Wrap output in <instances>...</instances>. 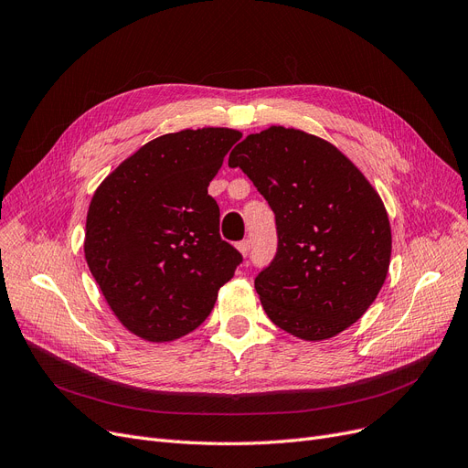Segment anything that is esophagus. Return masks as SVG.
Listing matches in <instances>:
<instances>
[{
    "label": "esophagus",
    "instance_id": "esophagus-1",
    "mask_svg": "<svg viewBox=\"0 0 468 468\" xmlns=\"http://www.w3.org/2000/svg\"><path fill=\"white\" fill-rule=\"evenodd\" d=\"M250 250H251V246H250V239H241L239 244H238V251L244 255V257H248L250 255Z\"/></svg>",
    "mask_w": 468,
    "mask_h": 468
}]
</instances>
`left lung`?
<instances>
[{
    "label": "left lung",
    "mask_w": 468,
    "mask_h": 468,
    "mask_svg": "<svg viewBox=\"0 0 468 468\" xmlns=\"http://www.w3.org/2000/svg\"><path fill=\"white\" fill-rule=\"evenodd\" d=\"M229 166L274 211L276 255L255 278L269 319L307 342L357 323L391 255L386 207L363 173L330 142L284 126L250 134Z\"/></svg>",
    "instance_id": "obj_1"
}]
</instances>
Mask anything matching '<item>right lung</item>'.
Segmentation results:
<instances>
[{
	"mask_svg": "<svg viewBox=\"0 0 468 468\" xmlns=\"http://www.w3.org/2000/svg\"><path fill=\"white\" fill-rule=\"evenodd\" d=\"M232 128L165 134L122 161L96 190L86 217L84 255L117 319L147 342H173L215 307L241 255L218 234L207 194Z\"/></svg>",
	"mask_w": 468,
	"mask_h": 468,
	"instance_id": "1",
	"label": "right lung"
}]
</instances>
